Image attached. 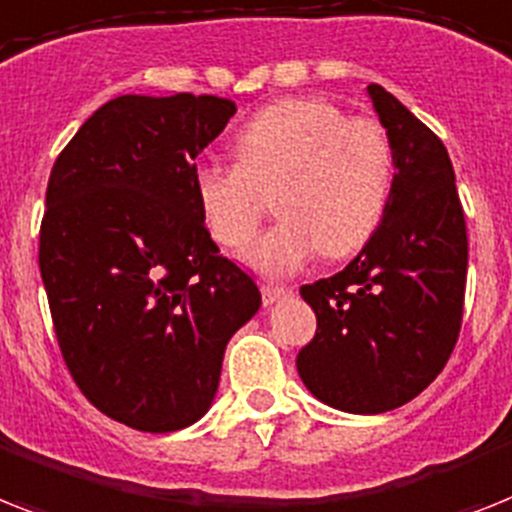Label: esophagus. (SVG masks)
<instances>
[{"instance_id":"esophagus-1","label":"esophagus","mask_w":512,"mask_h":512,"mask_svg":"<svg viewBox=\"0 0 512 512\" xmlns=\"http://www.w3.org/2000/svg\"><path fill=\"white\" fill-rule=\"evenodd\" d=\"M289 294H292V289H289V286H263V302H265V305H273V302L289 297Z\"/></svg>"}]
</instances>
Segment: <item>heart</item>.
<instances>
[{"instance_id":"b5f03b06","label":"heart","mask_w":512,"mask_h":512,"mask_svg":"<svg viewBox=\"0 0 512 512\" xmlns=\"http://www.w3.org/2000/svg\"><path fill=\"white\" fill-rule=\"evenodd\" d=\"M236 162H199L194 197L207 231L244 249L265 215H281L247 252L263 276L297 273L318 252L347 257L384 220L394 186V149L381 123L350 118L326 99H284L239 128Z\"/></svg>"}]
</instances>
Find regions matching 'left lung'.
<instances>
[{
  "label": "left lung",
  "instance_id": "obj_1",
  "mask_svg": "<svg viewBox=\"0 0 512 512\" xmlns=\"http://www.w3.org/2000/svg\"><path fill=\"white\" fill-rule=\"evenodd\" d=\"M368 97L394 149V186L371 242L336 276L299 289L315 310L302 384L344 413L405 405L450 360L463 323L468 236L442 139L384 86Z\"/></svg>",
  "mask_w": 512,
  "mask_h": 512
}]
</instances>
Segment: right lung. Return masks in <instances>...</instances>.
Listing matches in <instances>:
<instances>
[{"label":"right lung","instance_id":"1","mask_svg":"<svg viewBox=\"0 0 512 512\" xmlns=\"http://www.w3.org/2000/svg\"><path fill=\"white\" fill-rule=\"evenodd\" d=\"M234 112L210 94H123L49 176L39 268L60 352L83 397L136 431L210 410L228 339L263 302L194 197V160Z\"/></svg>","mask_w":512,"mask_h":512}]
</instances>
